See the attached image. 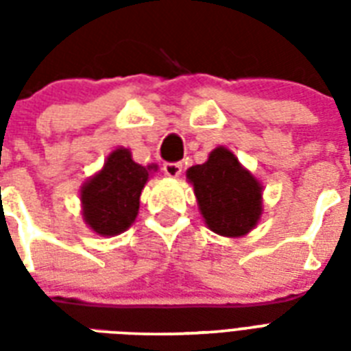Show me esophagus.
<instances>
[{"instance_id": "1", "label": "esophagus", "mask_w": 351, "mask_h": 351, "mask_svg": "<svg viewBox=\"0 0 351 351\" xmlns=\"http://www.w3.org/2000/svg\"><path fill=\"white\" fill-rule=\"evenodd\" d=\"M164 173L171 178H176V176L182 175V164L180 162H165Z\"/></svg>"}]
</instances>
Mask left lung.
<instances>
[{
	"label": "left lung",
	"mask_w": 351,
	"mask_h": 351,
	"mask_svg": "<svg viewBox=\"0 0 351 351\" xmlns=\"http://www.w3.org/2000/svg\"><path fill=\"white\" fill-rule=\"evenodd\" d=\"M187 178L211 231L242 237L253 230L262 213V187L224 147H217L206 164L193 165Z\"/></svg>",
	"instance_id": "left-lung-1"
}]
</instances>
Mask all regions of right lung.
<instances>
[{"instance_id": "obj_1", "label": "right lung", "mask_w": 351, "mask_h": 351, "mask_svg": "<svg viewBox=\"0 0 351 351\" xmlns=\"http://www.w3.org/2000/svg\"><path fill=\"white\" fill-rule=\"evenodd\" d=\"M149 169L132 162L127 149L109 154L104 169L82 189L85 222L106 237L125 231L136 219Z\"/></svg>"}]
</instances>
